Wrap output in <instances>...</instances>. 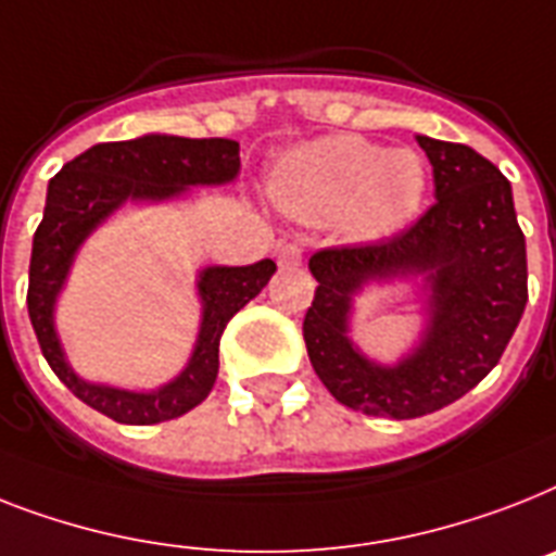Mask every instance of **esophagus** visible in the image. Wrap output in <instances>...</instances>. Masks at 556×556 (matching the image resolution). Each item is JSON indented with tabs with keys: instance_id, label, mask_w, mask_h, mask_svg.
Segmentation results:
<instances>
[{
	"instance_id": "1",
	"label": "esophagus",
	"mask_w": 556,
	"mask_h": 556,
	"mask_svg": "<svg viewBox=\"0 0 556 556\" xmlns=\"http://www.w3.org/2000/svg\"><path fill=\"white\" fill-rule=\"evenodd\" d=\"M277 263H279V268H296V265L302 263L300 245H282V248H279Z\"/></svg>"
}]
</instances>
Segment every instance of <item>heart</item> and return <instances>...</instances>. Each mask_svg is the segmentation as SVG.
<instances>
[{
	"mask_svg": "<svg viewBox=\"0 0 556 556\" xmlns=\"http://www.w3.org/2000/svg\"><path fill=\"white\" fill-rule=\"evenodd\" d=\"M428 165L410 148H382L356 134L311 139L279 156L268 193L302 223H337L351 239L382 242L417 219Z\"/></svg>",
	"mask_w": 556,
	"mask_h": 556,
	"instance_id": "1",
	"label": "heart"
}]
</instances>
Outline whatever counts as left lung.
I'll return each instance as SVG.
<instances>
[{
	"instance_id": "1",
	"label": "left lung",
	"mask_w": 556,
	"mask_h": 556,
	"mask_svg": "<svg viewBox=\"0 0 556 556\" xmlns=\"http://www.w3.org/2000/svg\"><path fill=\"white\" fill-rule=\"evenodd\" d=\"M437 202L400 237L311 256L317 293L302 337L333 400L368 417L414 419L468 394L500 363L528 302L526 237L511 182L468 146L417 134ZM417 278L427 328L394 366L350 340L353 296L371 281Z\"/></svg>"
}]
</instances>
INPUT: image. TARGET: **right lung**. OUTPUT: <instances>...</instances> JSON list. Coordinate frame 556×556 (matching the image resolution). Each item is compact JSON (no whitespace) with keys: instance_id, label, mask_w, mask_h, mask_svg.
<instances>
[{"instance_id":"1","label":"right lung","mask_w":556,"mask_h":556,"mask_svg":"<svg viewBox=\"0 0 556 556\" xmlns=\"http://www.w3.org/2000/svg\"><path fill=\"white\" fill-rule=\"evenodd\" d=\"M239 174V142L146 134L102 142L62 165L48 185L45 216L34 233L28 314L45 359L85 405L125 426H153L182 417L211 394L219 374V337L228 319L268 286L277 265H207L197 274L202 302L200 333L188 363L174 380L153 391L90 382L71 368L56 333V300L85 239L122 205L179 200L197 185H228Z\"/></svg>"}]
</instances>
